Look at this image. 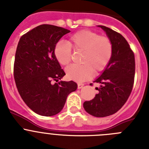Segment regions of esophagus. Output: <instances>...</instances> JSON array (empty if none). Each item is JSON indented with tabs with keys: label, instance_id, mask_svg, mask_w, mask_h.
I'll list each match as a JSON object with an SVG mask.
<instances>
[{
	"label": "esophagus",
	"instance_id": "34e87169",
	"mask_svg": "<svg viewBox=\"0 0 149 149\" xmlns=\"http://www.w3.org/2000/svg\"><path fill=\"white\" fill-rule=\"evenodd\" d=\"M83 86H84V84H81V83L77 84V89H81V88H83Z\"/></svg>",
	"mask_w": 149,
	"mask_h": 149
}]
</instances>
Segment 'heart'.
I'll return each mask as SVG.
<instances>
[{
	"label": "heart",
	"instance_id": "heart-1",
	"mask_svg": "<svg viewBox=\"0 0 149 149\" xmlns=\"http://www.w3.org/2000/svg\"><path fill=\"white\" fill-rule=\"evenodd\" d=\"M81 51L80 64L65 68V74L72 81H84L90 78L93 72L99 73L107 68L113 54V45L107 36L89 30H80L72 35L67 43L58 42L54 47L55 59L61 65H67L72 60V49Z\"/></svg>",
	"mask_w": 149,
	"mask_h": 149
}]
</instances>
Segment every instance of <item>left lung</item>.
<instances>
[{
  "instance_id": "8db88e82",
  "label": "left lung",
  "mask_w": 149,
  "mask_h": 149,
  "mask_svg": "<svg viewBox=\"0 0 149 149\" xmlns=\"http://www.w3.org/2000/svg\"><path fill=\"white\" fill-rule=\"evenodd\" d=\"M113 45V54L108 65L94 82L100 84L98 94L85 101L84 108L95 117H105L120 110L131 95L135 74V59L126 39L119 33L99 25Z\"/></svg>"
}]
</instances>
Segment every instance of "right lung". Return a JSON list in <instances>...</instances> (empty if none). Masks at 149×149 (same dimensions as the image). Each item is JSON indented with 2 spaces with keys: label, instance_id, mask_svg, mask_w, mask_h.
I'll return each instance as SVG.
<instances>
[{
  "label": "right lung",
  "instance_id": "add662e5",
  "mask_svg": "<svg viewBox=\"0 0 149 149\" xmlns=\"http://www.w3.org/2000/svg\"><path fill=\"white\" fill-rule=\"evenodd\" d=\"M70 30L42 24L21 37L14 63V78L18 93L36 113L52 116L59 113L68 95L77 89L75 82H58L65 74L54 55V47Z\"/></svg>",
  "mask_w": 149,
  "mask_h": 149
}]
</instances>
